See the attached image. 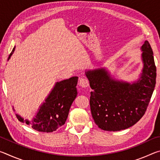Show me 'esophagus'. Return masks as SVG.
Listing matches in <instances>:
<instances>
[{
  "instance_id": "1",
  "label": "esophagus",
  "mask_w": 160,
  "mask_h": 160,
  "mask_svg": "<svg viewBox=\"0 0 160 160\" xmlns=\"http://www.w3.org/2000/svg\"><path fill=\"white\" fill-rule=\"evenodd\" d=\"M79 85L82 88H88L89 86V81L86 78H80L79 81Z\"/></svg>"
}]
</instances>
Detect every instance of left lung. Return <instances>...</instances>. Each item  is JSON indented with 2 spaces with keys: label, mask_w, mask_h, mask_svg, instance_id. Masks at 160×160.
I'll list each match as a JSON object with an SVG mask.
<instances>
[{
  "label": "left lung",
  "mask_w": 160,
  "mask_h": 160,
  "mask_svg": "<svg viewBox=\"0 0 160 160\" xmlns=\"http://www.w3.org/2000/svg\"><path fill=\"white\" fill-rule=\"evenodd\" d=\"M143 63L137 82L129 83L113 79L105 68L85 72L90 81L91 113L99 128L118 131L133 126L147 109L156 84L153 51L148 41L141 47Z\"/></svg>",
  "instance_id": "obj_1"
}]
</instances>
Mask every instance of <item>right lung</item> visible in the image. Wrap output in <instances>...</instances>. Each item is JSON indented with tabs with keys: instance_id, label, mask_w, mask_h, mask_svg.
Segmentation results:
<instances>
[{
	"instance_id": "add662e5",
	"label": "right lung",
	"mask_w": 160,
	"mask_h": 160,
	"mask_svg": "<svg viewBox=\"0 0 160 160\" xmlns=\"http://www.w3.org/2000/svg\"><path fill=\"white\" fill-rule=\"evenodd\" d=\"M15 48L10 53L8 60ZM78 80V78L75 76L57 82L32 121L16 114L18 119L38 131L51 132L56 131L66 123L70 108L77 97Z\"/></svg>"
}]
</instances>
